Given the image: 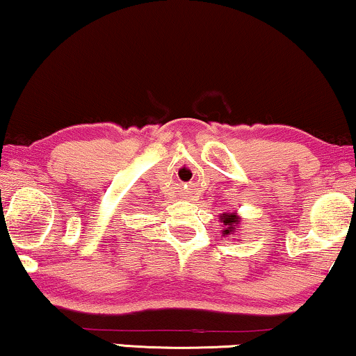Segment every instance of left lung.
Returning <instances> with one entry per match:
<instances>
[{
  "mask_svg": "<svg viewBox=\"0 0 356 356\" xmlns=\"http://www.w3.org/2000/svg\"><path fill=\"white\" fill-rule=\"evenodd\" d=\"M220 222L224 224L225 229L222 230L224 237H229V235H235V232H238V224H241V217L237 216V212L232 213H222L220 216Z\"/></svg>",
  "mask_w": 356,
  "mask_h": 356,
  "instance_id": "obj_1",
  "label": "left lung"
}]
</instances>
